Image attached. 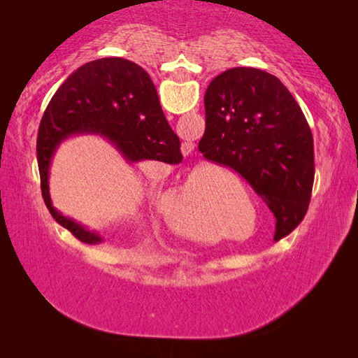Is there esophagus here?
I'll list each match as a JSON object with an SVG mask.
<instances>
[{"mask_svg": "<svg viewBox=\"0 0 358 358\" xmlns=\"http://www.w3.org/2000/svg\"><path fill=\"white\" fill-rule=\"evenodd\" d=\"M187 151H191V147H189V150H187Z\"/></svg>", "mask_w": 358, "mask_h": 358, "instance_id": "esophagus-1", "label": "esophagus"}]
</instances>
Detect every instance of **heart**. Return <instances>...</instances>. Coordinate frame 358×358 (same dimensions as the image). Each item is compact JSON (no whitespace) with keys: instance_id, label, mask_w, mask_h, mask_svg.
<instances>
[{"instance_id":"heart-1","label":"heart","mask_w":358,"mask_h":358,"mask_svg":"<svg viewBox=\"0 0 358 358\" xmlns=\"http://www.w3.org/2000/svg\"><path fill=\"white\" fill-rule=\"evenodd\" d=\"M226 173V172H224ZM208 177V172L205 169L196 171L192 175L187 185L181 189L177 196L169 199L167 202V211L171 215L173 226L177 227L180 232L194 235L196 229H194V217L197 215V210L201 207V189ZM232 183L235 181L232 180Z\"/></svg>"}]
</instances>
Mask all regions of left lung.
<instances>
[{
  "mask_svg": "<svg viewBox=\"0 0 358 358\" xmlns=\"http://www.w3.org/2000/svg\"><path fill=\"white\" fill-rule=\"evenodd\" d=\"M205 159L240 173L276 217L275 240L303 221L314 183L310 124L281 80L256 68H232L205 93Z\"/></svg>",
  "mask_w": 358,
  "mask_h": 358,
  "instance_id": "obj_1",
  "label": "left lung"
}]
</instances>
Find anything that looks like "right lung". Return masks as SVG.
<instances>
[{"label":"right lung","instance_id":"add662e5","mask_svg":"<svg viewBox=\"0 0 358 358\" xmlns=\"http://www.w3.org/2000/svg\"><path fill=\"white\" fill-rule=\"evenodd\" d=\"M72 134H99L128 162L161 161L180 164V138L169 126L148 72L124 58H101L66 78L44 112L38 134L42 199L59 226L83 243L102 241L96 232L53 208L48 169L62 141Z\"/></svg>","mask_w":358,"mask_h":358}]
</instances>
